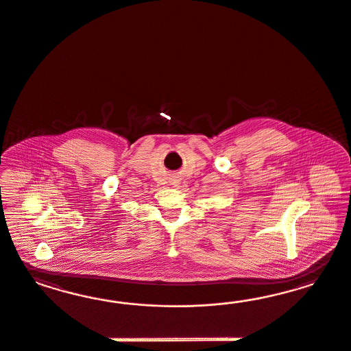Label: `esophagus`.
<instances>
[{"label": "esophagus", "mask_w": 351, "mask_h": 351, "mask_svg": "<svg viewBox=\"0 0 351 351\" xmlns=\"http://www.w3.org/2000/svg\"><path fill=\"white\" fill-rule=\"evenodd\" d=\"M173 182H175V184H173V185H178V181H173Z\"/></svg>", "instance_id": "esophagus-1"}]
</instances>
